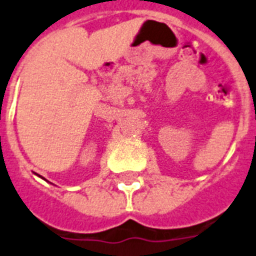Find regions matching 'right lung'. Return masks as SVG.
I'll list each match as a JSON object with an SVG mask.
<instances>
[{
	"instance_id": "right-lung-1",
	"label": "right lung",
	"mask_w": 256,
	"mask_h": 256,
	"mask_svg": "<svg viewBox=\"0 0 256 256\" xmlns=\"http://www.w3.org/2000/svg\"><path fill=\"white\" fill-rule=\"evenodd\" d=\"M39 176H40V175H39ZM43 179H44V178H43Z\"/></svg>"
}]
</instances>
